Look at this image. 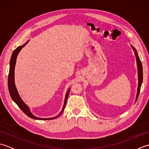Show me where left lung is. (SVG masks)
Returning <instances> with one entry per match:
<instances>
[{
  "instance_id": "left-lung-1",
  "label": "left lung",
  "mask_w": 149,
  "mask_h": 149,
  "mask_svg": "<svg viewBox=\"0 0 149 149\" xmlns=\"http://www.w3.org/2000/svg\"><path fill=\"white\" fill-rule=\"evenodd\" d=\"M132 48L133 49L134 54H135V56H136V62H137V66H138V90H137V94H136V101L137 100L138 97L139 96V94H140V88L142 84V81H143V68H142V65H141V62L140 59V58L138 55V53L136 52V50L134 49V47L133 46H132Z\"/></svg>"
}]
</instances>
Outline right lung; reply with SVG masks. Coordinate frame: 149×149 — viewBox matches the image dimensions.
Segmentation results:
<instances>
[{"label": "right lung", "mask_w": 149, "mask_h": 149, "mask_svg": "<svg viewBox=\"0 0 149 149\" xmlns=\"http://www.w3.org/2000/svg\"><path fill=\"white\" fill-rule=\"evenodd\" d=\"M29 42V41L24 44L22 46H19L18 47L17 49H16L13 52L12 54L11 58L10 59V64H9V75H8V90H9V94H10L11 99H13V100L17 104L18 106L20 107V109L23 111L26 115H27L28 116H29L30 118H33V119H36V120H52V119H54L56 118L57 117H58L62 113V112L64 110L66 104V101H67L68 99V97L69 95V92H70V89L67 91V92L66 93L65 95V102H64V104H63V109L61 110V111L60 112V113L59 115L55 116L53 117V118H38V117L35 116L34 115H33L32 113L31 112L29 107H28L26 104L24 102V101L22 100V99H21V97L19 95V94L18 93V91L17 90V88L15 86V64H16V61H17V56L19 52L20 51L21 49L23 48V47L26 45V44Z\"/></svg>", "instance_id": "add662e5"}]
</instances>
